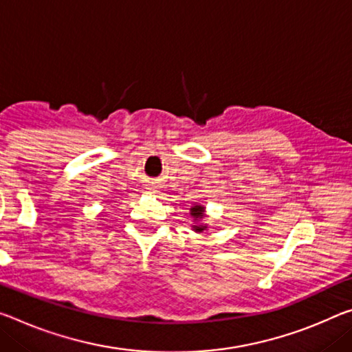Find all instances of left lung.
Here are the masks:
<instances>
[{"label":"left lung","mask_w":352,"mask_h":352,"mask_svg":"<svg viewBox=\"0 0 352 352\" xmlns=\"http://www.w3.org/2000/svg\"><path fill=\"white\" fill-rule=\"evenodd\" d=\"M191 214L194 217H204V206H200V205L192 206ZM194 230H196V232H204L205 230V226H194Z\"/></svg>","instance_id":"obj_1"}]
</instances>
